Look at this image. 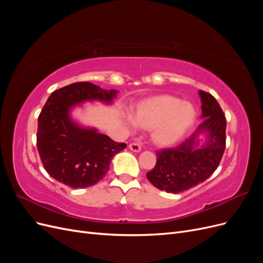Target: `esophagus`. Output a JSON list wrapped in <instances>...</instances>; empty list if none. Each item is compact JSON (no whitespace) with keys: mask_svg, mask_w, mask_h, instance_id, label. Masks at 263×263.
Wrapping results in <instances>:
<instances>
[{"mask_svg":"<svg viewBox=\"0 0 263 263\" xmlns=\"http://www.w3.org/2000/svg\"><path fill=\"white\" fill-rule=\"evenodd\" d=\"M128 147L132 151H134V153H139L141 150V147L138 144H136V142H133V144H130Z\"/></svg>","mask_w":263,"mask_h":263,"instance_id":"obj_1","label":"esophagus"}]
</instances>
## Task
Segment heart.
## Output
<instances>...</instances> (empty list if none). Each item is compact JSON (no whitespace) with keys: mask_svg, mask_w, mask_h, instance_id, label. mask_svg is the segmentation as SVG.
<instances>
[{"mask_svg":"<svg viewBox=\"0 0 263 263\" xmlns=\"http://www.w3.org/2000/svg\"><path fill=\"white\" fill-rule=\"evenodd\" d=\"M123 119L129 128H150L155 144L171 146L184 137L193 125L195 108L191 103L171 95H158L139 103L134 116L126 113Z\"/></svg>","mask_w":263,"mask_h":263,"instance_id":"1","label":"heart"}]
</instances>
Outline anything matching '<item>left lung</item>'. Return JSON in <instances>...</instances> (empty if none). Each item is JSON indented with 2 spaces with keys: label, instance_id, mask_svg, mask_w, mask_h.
<instances>
[{
  "label": "left lung",
  "instance_id": "1",
  "mask_svg": "<svg viewBox=\"0 0 263 263\" xmlns=\"http://www.w3.org/2000/svg\"><path fill=\"white\" fill-rule=\"evenodd\" d=\"M198 94L203 122L178 147L157 151L155 168L146 174L151 184L168 193L183 192L209 179L224 155L225 115L212 94L202 90Z\"/></svg>",
  "mask_w": 263,
  "mask_h": 263
}]
</instances>
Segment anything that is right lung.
I'll return each mask as SVG.
<instances>
[{"label": "right lung", "mask_w": 263, "mask_h": 263, "mask_svg": "<svg viewBox=\"0 0 263 263\" xmlns=\"http://www.w3.org/2000/svg\"><path fill=\"white\" fill-rule=\"evenodd\" d=\"M117 93L90 82H77L50 94L39 114L37 129V149L50 177L73 189L92 186L104 178L112 159L126 144L79 125L71 110L84 102L110 104Z\"/></svg>", "instance_id": "add662e5"}]
</instances>
